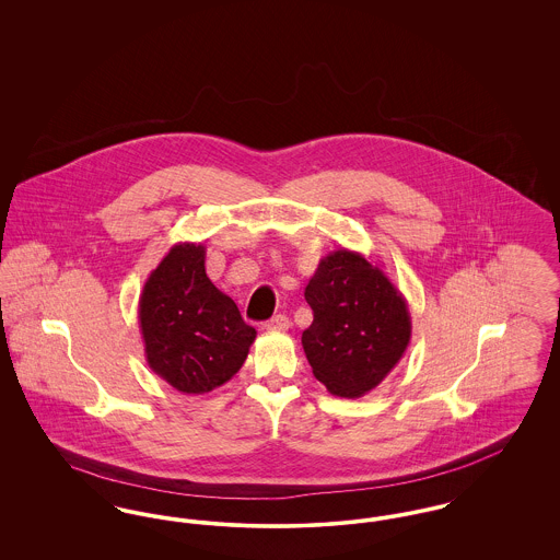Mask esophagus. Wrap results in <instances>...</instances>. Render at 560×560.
Returning a JSON list of instances; mask_svg holds the SVG:
<instances>
[{
    "instance_id": "34e87169",
    "label": "esophagus",
    "mask_w": 560,
    "mask_h": 560,
    "mask_svg": "<svg viewBox=\"0 0 560 560\" xmlns=\"http://www.w3.org/2000/svg\"><path fill=\"white\" fill-rule=\"evenodd\" d=\"M265 329L267 331H285V329H290V319L285 315H275L272 319L265 323Z\"/></svg>"
}]
</instances>
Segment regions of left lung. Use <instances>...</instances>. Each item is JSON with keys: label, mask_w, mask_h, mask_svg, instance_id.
Here are the masks:
<instances>
[{"label": "left lung", "mask_w": 560, "mask_h": 560, "mask_svg": "<svg viewBox=\"0 0 560 560\" xmlns=\"http://www.w3.org/2000/svg\"><path fill=\"white\" fill-rule=\"evenodd\" d=\"M304 298L315 319L302 347L315 377L336 397L368 395L409 347L405 295L363 254L340 247L320 258Z\"/></svg>", "instance_id": "left-lung-1"}]
</instances>
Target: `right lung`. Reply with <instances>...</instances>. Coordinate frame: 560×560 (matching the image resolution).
I'll return each mask as SVG.
<instances>
[{
	"label": "right lung",
	"mask_w": 560,
	"mask_h": 560,
	"mask_svg": "<svg viewBox=\"0 0 560 560\" xmlns=\"http://www.w3.org/2000/svg\"><path fill=\"white\" fill-rule=\"evenodd\" d=\"M138 323L149 368L185 395L229 382L256 340L237 304L206 275V247L188 241L172 245L151 270L138 300Z\"/></svg>",
	"instance_id": "1"
}]
</instances>
